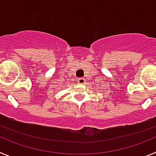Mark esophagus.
<instances>
[{
  "label": "esophagus",
  "instance_id": "obj_1",
  "mask_svg": "<svg viewBox=\"0 0 156 156\" xmlns=\"http://www.w3.org/2000/svg\"><path fill=\"white\" fill-rule=\"evenodd\" d=\"M85 82H86V80H85L84 78H83V77H81V78H79V79H78V83H80V84H83V83H85Z\"/></svg>",
  "mask_w": 156,
  "mask_h": 156
}]
</instances>
